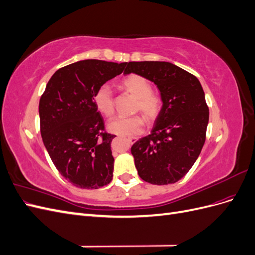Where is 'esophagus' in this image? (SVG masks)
I'll list each match as a JSON object with an SVG mask.
<instances>
[{
	"label": "esophagus",
	"instance_id": "1",
	"mask_svg": "<svg viewBox=\"0 0 255 255\" xmlns=\"http://www.w3.org/2000/svg\"><path fill=\"white\" fill-rule=\"evenodd\" d=\"M128 140L130 143H134V142L137 140V138H136V137H128Z\"/></svg>",
	"mask_w": 255,
	"mask_h": 255
}]
</instances>
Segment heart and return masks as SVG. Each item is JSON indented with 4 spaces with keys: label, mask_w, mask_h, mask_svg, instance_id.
I'll use <instances>...</instances> for the list:
<instances>
[{
    "label": "heart",
    "mask_w": 255,
    "mask_h": 255,
    "mask_svg": "<svg viewBox=\"0 0 255 255\" xmlns=\"http://www.w3.org/2000/svg\"><path fill=\"white\" fill-rule=\"evenodd\" d=\"M121 86L130 95L136 98L135 111H140L148 121L155 119L159 112L160 99L152 94L150 82L138 74H130L121 82ZM94 102L97 110L106 117L114 114L113 92L109 85L100 86L94 95ZM144 123L139 116L132 117H117L110 121L109 129L112 133L121 136H132L141 133Z\"/></svg>",
    "instance_id": "1"
}]
</instances>
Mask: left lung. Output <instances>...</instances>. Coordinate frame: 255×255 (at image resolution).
Here are the masks:
<instances>
[{
  "mask_svg": "<svg viewBox=\"0 0 255 255\" xmlns=\"http://www.w3.org/2000/svg\"><path fill=\"white\" fill-rule=\"evenodd\" d=\"M156 85L161 107L151 133L130 152L138 174L154 185L173 184L196 163L205 142L208 107L199 80L168 61H129L123 74Z\"/></svg>",
  "mask_w": 255,
  "mask_h": 255,
  "instance_id": "obj_1",
  "label": "left lung"
}]
</instances>
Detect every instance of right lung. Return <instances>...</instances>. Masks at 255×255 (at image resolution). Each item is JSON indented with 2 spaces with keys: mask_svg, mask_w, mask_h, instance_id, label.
I'll return each mask as SVG.
<instances>
[{
  "mask_svg": "<svg viewBox=\"0 0 255 255\" xmlns=\"http://www.w3.org/2000/svg\"><path fill=\"white\" fill-rule=\"evenodd\" d=\"M128 63L86 59L52 75L39 102L40 132L59 173L74 186L97 189L113 179L111 143L94 102L96 90L122 73Z\"/></svg>",
  "mask_w": 255,
  "mask_h": 255,
  "instance_id": "add662e5",
  "label": "right lung"
}]
</instances>
